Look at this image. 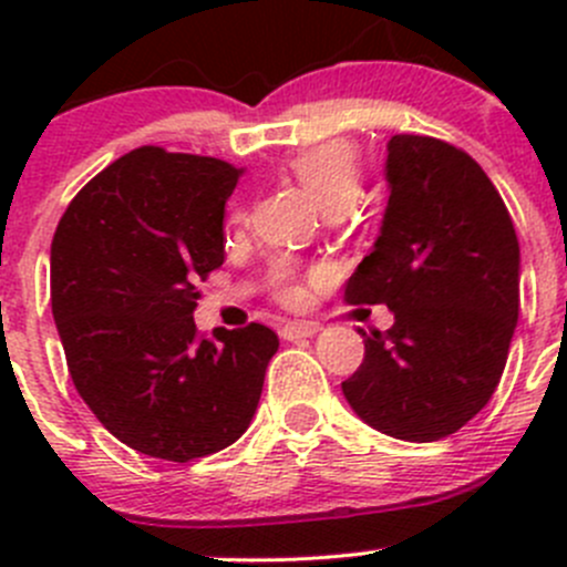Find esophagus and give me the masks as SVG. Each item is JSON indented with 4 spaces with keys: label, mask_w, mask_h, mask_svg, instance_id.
<instances>
[{
    "label": "esophagus",
    "mask_w": 567,
    "mask_h": 567,
    "mask_svg": "<svg viewBox=\"0 0 567 567\" xmlns=\"http://www.w3.org/2000/svg\"><path fill=\"white\" fill-rule=\"evenodd\" d=\"M318 331H320V326L312 323V320H288V323L282 326V337L288 342L305 340V337L318 334Z\"/></svg>",
    "instance_id": "esophagus-1"
}]
</instances>
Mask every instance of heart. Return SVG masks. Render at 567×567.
<instances>
[{"instance_id":"heart-1","label":"heart","mask_w":567,"mask_h":567,"mask_svg":"<svg viewBox=\"0 0 567 567\" xmlns=\"http://www.w3.org/2000/svg\"><path fill=\"white\" fill-rule=\"evenodd\" d=\"M288 173L310 192V197L326 216L346 214L362 188L359 153L346 140L320 142V145L296 153L288 162ZM274 282L285 301H296L301 296V288L296 285V271L288 260H279L274 266Z\"/></svg>"}]
</instances>
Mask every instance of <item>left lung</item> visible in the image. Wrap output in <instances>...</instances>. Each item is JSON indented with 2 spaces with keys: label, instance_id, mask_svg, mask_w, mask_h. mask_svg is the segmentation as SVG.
Listing matches in <instances>:
<instances>
[{
  "label": "left lung",
  "instance_id": "left-lung-1",
  "mask_svg": "<svg viewBox=\"0 0 567 567\" xmlns=\"http://www.w3.org/2000/svg\"><path fill=\"white\" fill-rule=\"evenodd\" d=\"M384 221L346 285L348 305H386L364 362L342 381L375 431L439 442L491 400L518 323L522 251L499 192L458 147L420 134L386 145Z\"/></svg>",
  "mask_w": 567,
  "mask_h": 567
}]
</instances>
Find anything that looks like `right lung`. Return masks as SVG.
Masks as SVG:
<instances>
[{
	"label": "right lung",
	"instance_id": "add662e5",
	"mask_svg": "<svg viewBox=\"0 0 567 567\" xmlns=\"http://www.w3.org/2000/svg\"><path fill=\"white\" fill-rule=\"evenodd\" d=\"M244 169L136 147L73 197L51 241V312L101 425L151 458L230 447L255 416L279 340L194 326L197 282L225 262V203Z\"/></svg>",
	"mask_w": 567,
	"mask_h": 567
}]
</instances>
